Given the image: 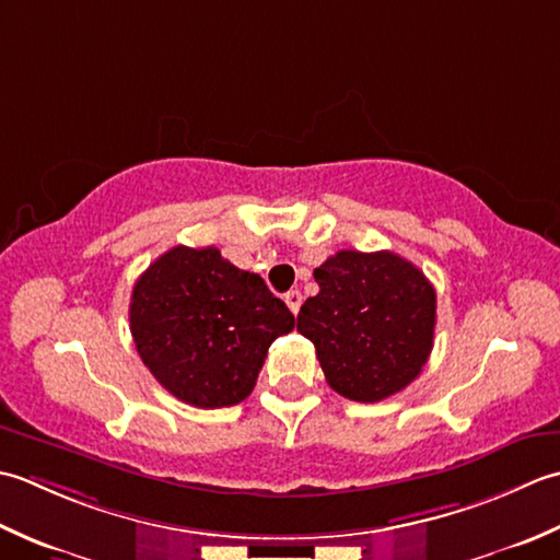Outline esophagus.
<instances>
[{"mask_svg":"<svg viewBox=\"0 0 560 560\" xmlns=\"http://www.w3.org/2000/svg\"><path fill=\"white\" fill-rule=\"evenodd\" d=\"M284 304L290 306L292 314L300 312V306H302V292H300V290H290L288 294H284Z\"/></svg>","mask_w":560,"mask_h":560,"instance_id":"obj_1","label":"esophagus"}]
</instances>
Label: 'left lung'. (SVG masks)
<instances>
[{
	"instance_id": "left-lung-1",
	"label": "left lung",
	"mask_w": 560,
	"mask_h": 560,
	"mask_svg": "<svg viewBox=\"0 0 560 560\" xmlns=\"http://www.w3.org/2000/svg\"><path fill=\"white\" fill-rule=\"evenodd\" d=\"M318 294L302 304L296 330L310 338L334 392L374 404L416 380L430 358L438 294L392 250H338L314 270Z\"/></svg>"
}]
</instances>
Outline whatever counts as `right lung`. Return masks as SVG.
I'll return each instance as SVG.
<instances>
[{
	"label": "right lung",
	"instance_id": "obj_1",
	"mask_svg": "<svg viewBox=\"0 0 560 560\" xmlns=\"http://www.w3.org/2000/svg\"><path fill=\"white\" fill-rule=\"evenodd\" d=\"M292 328V312L264 278L214 246H174L132 288L137 352L168 394L196 408L244 401L270 343Z\"/></svg>",
	"mask_w": 560,
	"mask_h": 560
}]
</instances>
